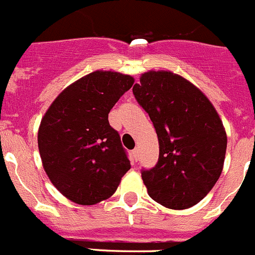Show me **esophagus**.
Instances as JSON below:
<instances>
[{"mask_svg":"<svg viewBox=\"0 0 255 255\" xmlns=\"http://www.w3.org/2000/svg\"><path fill=\"white\" fill-rule=\"evenodd\" d=\"M131 158H132V161H138V158H139V149L138 148H135V149H132L131 150Z\"/></svg>","mask_w":255,"mask_h":255,"instance_id":"34e87169","label":"esophagus"}]
</instances>
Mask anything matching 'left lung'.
Listing matches in <instances>:
<instances>
[{
  "instance_id": "obj_1",
  "label": "left lung",
  "mask_w": 255,
  "mask_h": 255,
  "mask_svg": "<svg viewBox=\"0 0 255 255\" xmlns=\"http://www.w3.org/2000/svg\"><path fill=\"white\" fill-rule=\"evenodd\" d=\"M158 136V162L141 171L148 194L166 208L195 206L224 168L227 136L216 108L185 78L148 71L132 88Z\"/></svg>"
}]
</instances>
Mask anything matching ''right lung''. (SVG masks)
I'll return each mask as SVG.
<instances>
[{
    "instance_id": "add662e5",
    "label": "right lung",
    "mask_w": 255,
    "mask_h": 255,
    "mask_svg": "<svg viewBox=\"0 0 255 255\" xmlns=\"http://www.w3.org/2000/svg\"><path fill=\"white\" fill-rule=\"evenodd\" d=\"M134 78L94 71L58 94L40 121L38 148L43 168L61 194L92 206L108 199L130 161L108 114Z\"/></svg>"
}]
</instances>
